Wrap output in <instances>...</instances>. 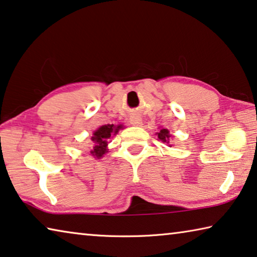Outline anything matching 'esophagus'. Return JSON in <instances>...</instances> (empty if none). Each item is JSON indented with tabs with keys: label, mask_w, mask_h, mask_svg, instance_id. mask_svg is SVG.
Wrapping results in <instances>:
<instances>
[{
	"label": "esophagus",
	"mask_w": 257,
	"mask_h": 257,
	"mask_svg": "<svg viewBox=\"0 0 257 257\" xmlns=\"http://www.w3.org/2000/svg\"><path fill=\"white\" fill-rule=\"evenodd\" d=\"M142 122H143V120H142V117L138 115H133L130 117V123L133 125H141Z\"/></svg>",
	"instance_id": "1"
}]
</instances>
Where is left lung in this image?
I'll return each instance as SVG.
<instances>
[{
    "mask_svg": "<svg viewBox=\"0 0 257 257\" xmlns=\"http://www.w3.org/2000/svg\"><path fill=\"white\" fill-rule=\"evenodd\" d=\"M158 134V138L160 141L164 142V143H169V138H170V134L167 129H161L160 132L157 133Z\"/></svg>",
    "mask_w": 257,
    "mask_h": 257,
    "instance_id": "8db88e82",
    "label": "left lung"
}]
</instances>
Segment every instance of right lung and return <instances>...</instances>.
Instances as JSON below:
<instances>
[{
  "instance_id": "1",
  "label": "right lung",
  "mask_w": 257,
  "mask_h": 257,
  "mask_svg": "<svg viewBox=\"0 0 257 257\" xmlns=\"http://www.w3.org/2000/svg\"><path fill=\"white\" fill-rule=\"evenodd\" d=\"M122 128V125H114V124H104L101 127L96 130L93 133V136L91 137V140L93 143H95V146H93V150L91 151V154L95 158H101L105 153L107 152V143H108V138L111 137L112 134H115L119 132V129Z\"/></svg>"
}]
</instances>
